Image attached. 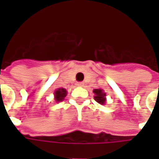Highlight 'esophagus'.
<instances>
[{"instance_id":"obj_1","label":"esophagus","mask_w":159,"mask_h":159,"mask_svg":"<svg viewBox=\"0 0 159 159\" xmlns=\"http://www.w3.org/2000/svg\"><path fill=\"white\" fill-rule=\"evenodd\" d=\"M76 85H77V86H79V87H83V85H84V83H83V82H79V83H76Z\"/></svg>"}]
</instances>
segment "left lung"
I'll return each mask as SVG.
<instances>
[{
    "label": "left lung",
    "mask_w": 159,
    "mask_h": 159,
    "mask_svg": "<svg viewBox=\"0 0 159 159\" xmlns=\"http://www.w3.org/2000/svg\"><path fill=\"white\" fill-rule=\"evenodd\" d=\"M94 94H95V96H94V100H96L97 102L100 105H104V104L106 103V96H107V94L106 93H104L103 90L102 89H93V91Z\"/></svg>",
    "instance_id": "8db88e82"
}]
</instances>
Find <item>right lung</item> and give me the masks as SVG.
<instances>
[{
  "label": "right lung",
  "instance_id": "right-lung-1",
  "mask_svg": "<svg viewBox=\"0 0 159 159\" xmlns=\"http://www.w3.org/2000/svg\"><path fill=\"white\" fill-rule=\"evenodd\" d=\"M67 94V91L63 88L58 89L54 92V100H56V102H59V101H62L64 100V98L66 96Z\"/></svg>",
  "mask_w": 159,
  "mask_h": 159
}]
</instances>
